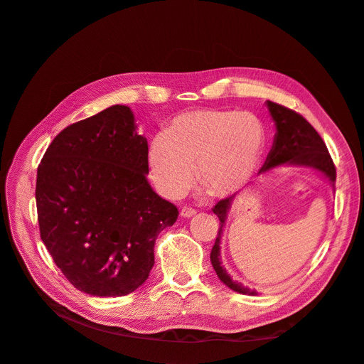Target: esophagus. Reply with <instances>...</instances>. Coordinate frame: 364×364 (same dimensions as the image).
Listing matches in <instances>:
<instances>
[{
	"label": "esophagus",
	"mask_w": 364,
	"mask_h": 364,
	"mask_svg": "<svg viewBox=\"0 0 364 364\" xmlns=\"http://www.w3.org/2000/svg\"><path fill=\"white\" fill-rule=\"evenodd\" d=\"M181 215H182L183 218H190V217L196 215V209L188 208V206H183V208L181 209Z\"/></svg>",
	"instance_id": "esophagus-1"
}]
</instances>
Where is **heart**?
<instances>
[{"instance_id":"heart-1","label":"heart","mask_w":364,"mask_h":364,"mask_svg":"<svg viewBox=\"0 0 364 364\" xmlns=\"http://www.w3.org/2000/svg\"><path fill=\"white\" fill-rule=\"evenodd\" d=\"M262 147V124L250 112H186L150 139V179L164 197L179 199L193 185L196 168L197 181L208 193L226 196L249 182Z\"/></svg>"}]
</instances>
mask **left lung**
I'll use <instances>...</instances> for the list:
<instances>
[{"mask_svg": "<svg viewBox=\"0 0 364 364\" xmlns=\"http://www.w3.org/2000/svg\"><path fill=\"white\" fill-rule=\"evenodd\" d=\"M266 106L274 123L277 134H274L273 146L258 176L277 167H281V165H285V167H305L318 173L322 178H325L334 186L336 167L331 156H329L323 139L317 134L316 129L308 123L304 117L296 114L291 109H287L269 100L266 102ZM235 196L237 194L220 200L213 209L214 214L220 220V228L215 243L211 250V264L218 279L222 281L226 287L241 294L257 296V290L245 287L241 282L234 281L226 272V269L222 266V246L220 245H222V235L225 230L228 214L230 206H232Z\"/></svg>", "mask_w": 364, "mask_h": 364, "instance_id": "8db88e82", "label": "left lung"}]
</instances>
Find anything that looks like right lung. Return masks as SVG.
Returning a JSON list of instances; mask_svg holds the SVG:
<instances>
[{"mask_svg":"<svg viewBox=\"0 0 364 364\" xmlns=\"http://www.w3.org/2000/svg\"><path fill=\"white\" fill-rule=\"evenodd\" d=\"M147 139L129 106L63 129L38 167L41 238L77 290L98 297L141 287L155 241L179 211L147 181Z\"/></svg>","mask_w":364,"mask_h":364,"instance_id":"add662e5","label":"right lung"}]
</instances>
